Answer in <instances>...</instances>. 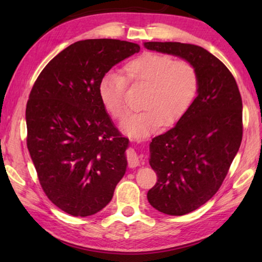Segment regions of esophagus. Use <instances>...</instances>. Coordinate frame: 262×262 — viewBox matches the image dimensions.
I'll return each mask as SVG.
<instances>
[{"label":"esophagus","mask_w":262,"mask_h":262,"mask_svg":"<svg viewBox=\"0 0 262 262\" xmlns=\"http://www.w3.org/2000/svg\"><path fill=\"white\" fill-rule=\"evenodd\" d=\"M127 159H128V165H129V167H136L142 163L139 155H137L135 150L132 149V148L128 149Z\"/></svg>","instance_id":"1"}]
</instances>
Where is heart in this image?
I'll return each mask as SVG.
<instances>
[{
  "label": "heart",
  "mask_w": 262,
  "mask_h": 262,
  "mask_svg": "<svg viewBox=\"0 0 262 262\" xmlns=\"http://www.w3.org/2000/svg\"><path fill=\"white\" fill-rule=\"evenodd\" d=\"M123 74L128 82L147 89L140 105L143 112L130 115L121 126L122 132L134 139H145L162 125H176L187 113L199 91L194 66L166 54L143 53L123 66ZM125 94L122 75L107 72L100 78V103L114 120L121 121L129 111Z\"/></svg>",
  "instance_id": "1"
}]
</instances>
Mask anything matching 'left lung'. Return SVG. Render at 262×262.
Instances as JSON below:
<instances>
[{
    "instance_id": "obj_1",
    "label": "left lung",
    "mask_w": 262,
    "mask_h": 262,
    "mask_svg": "<svg viewBox=\"0 0 262 262\" xmlns=\"http://www.w3.org/2000/svg\"><path fill=\"white\" fill-rule=\"evenodd\" d=\"M143 45L189 62L199 76L198 96L187 113L149 145V164L158 180L148 201L163 214L181 216L209 201L227 177L242 143V97L232 74L205 48L181 42Z\"/></svg>"
}]
</instances>
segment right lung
Instances as JSON below:
<instances>
[{
    "mask_svg": "<svg viewBox=\"0 0 262 262\" xmlns=\"http://www.w3.org/2000/svg\"><path fill=\"white\" fill-rule=\"evenodd\" d=\"M140 52L134 42H74L43 68L26 105L28 149L47 198L85 217L112 200L126 173L128 139L101 105L98 84L113 66Z\"/></svg>",
    "mask_w": 262,
    "mask_h": 262,
    "instance_id": "add662e5",
    "label": "right lung"
}]
</instances>
